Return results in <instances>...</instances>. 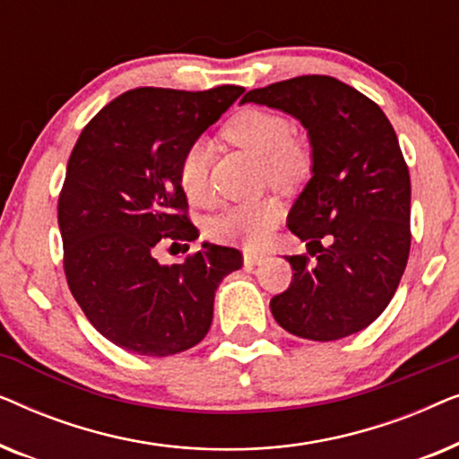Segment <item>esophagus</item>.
I'll list each match as a JSON object with an SVG mask.
<instances>
[{
  "label": "esophagus",
  "instance_id": "34e87169",
  "mask_svg": "<svg viewBox=\"0 0 459 459\" xmlns=\"http://www.w3.org/2000/svg\"><path fill=\"white\" fill-rule=\"evenodd\" d=\"M261 263H265V255L250 253V250H247V253H244V265H247V267L261 265Z\"/></svg>",
  "mask_w": 459,
  "mask_h": 459
}]
</instances>
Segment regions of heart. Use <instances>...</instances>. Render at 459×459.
Instances as JSON below:
<instances>
[{"label": "heart", "mask_w": 459, "mask_h": 459, "mask_svg": "<svg viewBox=\"0 0 459 459\" xmlns=\"http://www.w3.org/2000/svg\"><path fill=\"white\" fill-rule=\"evenodd\" d=\"M225 137L263 160L267 181L275 187H290L305 178L309 154L292 140V125L286 117L265 108H247L225 125ZM209 143L198 140L186 148L179 160V186L196 206L211 204ZM280 221V206L273 200H256L228 206L209 223L215 240L242 247H259Z\"/></svg>", "instance_id": "heart-1"}]
</instances>
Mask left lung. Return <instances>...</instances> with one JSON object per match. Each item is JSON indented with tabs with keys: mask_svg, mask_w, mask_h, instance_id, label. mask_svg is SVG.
Masks as SVG:
<instances>
[{
	"mask_svg": "<svg viewBox=\"0 0 459 459\" xmlns=\"http://www.w3.org/2000/svg\"><path fill=\"white\" fill-rule=\"evenodd\" d=\"M307 129L311 179L288 212L307 253L286 256L292 281L272 299L281 328L338 341L368 328L397 290L410 256V171L378 104L342 81L305 74L248 91Z\"/></svg>",
	"mask_w": 459,
	"mask_h": 459,
	"instance_id": "1",
	"label": "left lung"
}]
</instances>
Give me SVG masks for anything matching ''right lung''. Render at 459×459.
<instances>
[{
  "label": "right lung",
  "instance_id": "1",
  "mask_svg": "<svg viewBox=\"0 0 459 459\" xmlns=\"http://www.w3.org/2000/svg\"><path fill=\"white\" fill-rule=\"evenodd\" d=\"M242 93L137 87L74 143L58 200L66 281L93 328L129 353L169 357L198 344L219 284L242 267L240 250L211 242L181 265L154 259L159 244L198 238L179 160Z\"/></svg>",
  "mask_w": 459,
  "mask_h": 459
}]
</instances>
